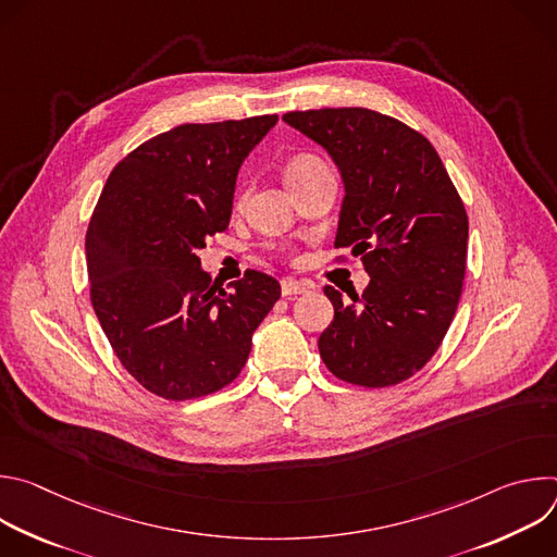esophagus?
Instances as JSON below:
<instances>
[{"instance_id":"1","label":"esophagus","mask_w":557,"mask_h":557,"mask_svg":"<svg viewBox=\"0 0 557 557\" xmlns=\"http://www.w3.org/2000/svg\"><path fill=\"white\" fill-rule=\"evenodd\" d=\"M310 290L308 282H297V280H282V295L290 297V295H304Z\"/></svg>"}]
</instances>
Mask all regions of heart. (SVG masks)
I'll use <instances>...</instances> for the list:
<instances>
[{"label": "heart", "instance_id": "1", "mask_svg": "<svg viewBox=\"0 0 557 557\" xmlns=\"http://www.w3.org/2000/svg\"><path fill=\"white\" fill-rule=\"evenodd\" d=\"M320 168H324L322 158H317L312 153H297L290 158V163L286 165V181L288 185H295L299 181H304L306 176H310L312 172H317Z\"/></svg>", "mask_w": 557, "mask_h": 557}]
</instances>
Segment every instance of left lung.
I'll use <instances>...</instances> for the list:
<instances>
[{"label": "left lung", "instance_id": "1", "mask_svg": "<svg viewBox=\"0 0 557 557\" xmlns=\"http://www.w3.org/2000/svg\"><path fill=\"white\" fill-rule=\"evenodd\" d=\"M290 127L320 143L339 168L344 202L335 249L361 258L370 284L344 299L326 286L335 320L320 337L342 381L387 387L438 350L462 293L469 222L432 143L366 108L288 112Z\"/></svg>", "mask_w": 557, "mask_h": 557}]
</instances>
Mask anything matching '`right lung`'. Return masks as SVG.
<instances>
[{"mask_svg": "<svg viewBox=\"0 0 557 557\" xmlns=\"http://www.w3.org/2000/svg\"><path fill=\"white\" fill-rule=\"evenodd\" d=\"M277 114L185 123L112 170L95 207L86 256L90 299L123 368L151 394L187 401L245 368L280 282L260 271L224 290L198 249L228 226L235 178Z\"/></svg>", "mask_w": 557, "mask_h": 557, "instance_id": "1", "label": "right lung"}]
</instances>
